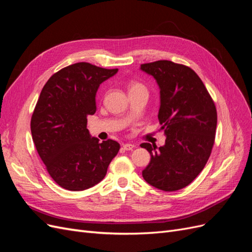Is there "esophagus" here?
Masks as SVG:
<instances>
[{
  "mask_svg": "<svg viewBox=\"0 0 252 252\" xmlns=\"http://www.w3.org/2000/svg\"><path fill=\"white\" fill-rule=\"evenodd\" d=\"M134 147H135V145H133V144H125V145H123V149L127 150V151L132 150Z\"/></svg>",
  "mask_w": 252,
  "mask_h": 252,
  "instance_id": "esophagus-1",
  "label": "esophagus"
}]
</instances>
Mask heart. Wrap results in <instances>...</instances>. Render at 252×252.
Instances as JSON below:
<instances>
[{
    "label": "heart",
    "mask_w": 252,
    "mask_h": 252,
    "mask_svg": "<svg viewBox=\"0 0 252 252\" xmlns=\"http://www.w3.org/2000/svg\"><path fill=\"white\" fill-rule=\"evenodd\" d=\"M134 88H144L141 84H131L130 87H129V90L130 89H134Z\"/></svg>",
    "instance_id": "heart-1"
}]
</instances>
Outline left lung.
<instances>
[{
	"instance_id": "1",
	"label": "left lung",
	"mask_w": 252,
	"mask_h": 252,
	"mask_svg": "<svg viewBox=\"0 0 252 252\" xmlns=\"http://www.w3.org/2000/svg\"><path fill=\"white\" fill-rule=\"evenodd\" d=\"M159 88L158 118L165 145L143 143L150 162L142 171L149 185L164 191L188 186L203 170L211 154L217 129V109L207 89L191 68L171 61L142 64Z\"/></svg>"
}]
</instances>
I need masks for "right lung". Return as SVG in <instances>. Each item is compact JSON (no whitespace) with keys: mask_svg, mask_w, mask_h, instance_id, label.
Masks as SVG:
<instances>
[{"mask_svg":"<svg viewBox=\"0 0 252 252\" xmlns=\"http://www.w3.org/2000/svg\"><path fill=\"white\" fill-rule=\"evenodd\" d=\"M118 70L75 63L53 74L41 91L30 123L32 140L50 177L67 190L96 185L118 155V142H100L86 128L98 87Z\"/></svg>","mask_w":252,"mask_h":252,"instance_id":"obj_1","label":"right lung"}]
</instances>
